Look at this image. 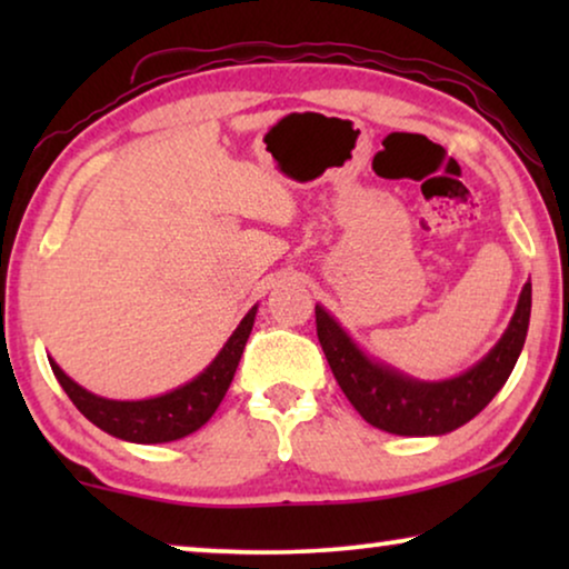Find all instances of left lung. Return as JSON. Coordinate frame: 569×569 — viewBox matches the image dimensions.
<instances>
[{"label": "left lung", "mask_w": 569, "mask_h": 569, "mask_svg": "<svg viewBox=\"0 0 569 569\" xmlns=\"http://www.w3.org/2000/svg\"><path fill=\"white\" fill-rule=\"evenodd\" d=\"M531 321V282L523 284L518 308L502 339L487 357L461 376L438 380H417L376 362L349 339V333L316 306V331L333 378L365 422L393 435H446L479 415L516 368L526 345Z\"/></svg>", "instance_id": "obj_1"}]
</instances>
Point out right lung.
Here are the masks:
<instances>
[{
    "mask_svg": "<svg viewBox=\"0 0 569 569\" xmlns=\"http://www.w3.org/2000/svg\"><path fill=\"white\" fill-rule=\"evenodd\" d=\"M256 318V306L248 310L243 321L238 323V329L232 331V337L224 341L220 355L209 362L204 372H199L197 378L189 383L176 388V391L154 396V399L142 401H113L103 399L84 391L80 383H74L57 362H51V370L57 380L64 388L69 399L92 425L100 430L113 435L119 440L129 442H142V446H152V442H170L181 440L186 435L197 432L201 425L209 422V417L214 415L220 401L228 393L236 376L240 355H243L246 341L251 337Z\"/></svg>",
    "mask_w": 569,
    "mask_h": 569,
    "instance_id": "add662e5",
    "label": "right lung"
}]
</instances>
